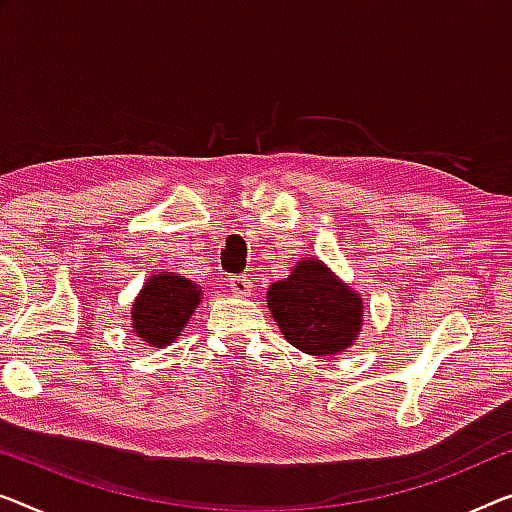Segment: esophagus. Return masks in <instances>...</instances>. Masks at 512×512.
<instances>
[{"label":"esophagus","mask_w":512,"mask_h":512,"mask_svg":"<svg viewBox=\"0 0 512 512\" xmlns=\"http://www.w3.org/2000/svg\"><path fill=\"white\" fill-rule=\"evenodd\" d=\"M230 289L236 296H248L250 294V282L246 276H232L230 278Z\"/></svg>","instance_id":"34e87169"}]
</instances>
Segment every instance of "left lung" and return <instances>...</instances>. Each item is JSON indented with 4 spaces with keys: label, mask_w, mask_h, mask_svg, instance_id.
Segmentation results:
<instances>
[{
    "label": "left lung",
    "mask_w": 512,
    "mask_h": 512,
    "mask_svg": "<svg viewBox=\"0 0 512 512\" xmlns=\"http://www.w3.org/2000/svg\"><path fill=\"white\" fill-rule=\"evenodd\" d=\"M266 299L282 335L296 349L312 356L347 349L363 322L358 294L335 278L319 259H303L292 276L273 282Z\"/></svg>",
    "instance_id": "obj_1"
}]
</instances>
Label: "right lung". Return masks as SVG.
Masks as SVG:
<instances>
[{"label":"right lung","mask_w":512,"mask_h":512,"mask_svg":"<svg viewBox=\"0 0 512 512\" xmlns=\"http://www.w3.org/2000/svg\"><path fill=\"white\" fill-rule=\"evenodd\" d=\"M202 289L177 273L151 276L133 303V329L147 345L165 347L177 338L200 305Z\"/></svg>","instance_id":"right-lung-1"}]
</instances>
